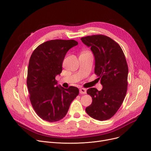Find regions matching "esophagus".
Segmentation results:
<instances>
[{
	"label": "esophagus",
	"mask_w": 151,
	"mask_h": 151,
	"mask_svg": "<svg viewBox=\"0 0 151 151\" xmlns=\"http://www.w3.org/2000/svg\"><path fill=\"white\" fill-rule=\"evenodd\" d=\"M79 93L81 94H86L87 93V90L84 88H81L79 89Z\"/></svg>",
	"instance_id": "obj_1"
}]
</instances>
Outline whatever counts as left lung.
<instances>
[{"instance_id":"left-lung-1","label":"left lung","mask_w":151,"mask_h":151,"mask_svg":"<svg viewBox=\"0 0 151 151\" xmlns=\"http://www.w3.org/2000/svg\"><path fill=\"white\" fill-rule=\"evenodd\" d=\"M91 47L95 58L94 73L101 79V91L88 88L91 104L86 108L87 113L98 120L111 118L125 99L128 88V67L125 54L114 40L104 35H92L81 38Z\"/></svg>"}]
</instances>
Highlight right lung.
<instances>
[{
    "instance_id": "right-lung-1",
    "label": "right lung",
    "mask_w": 151,
    "mask_h": 151,
    "mask_svg": "<svg viewBox=\"0 0 151 151\" xmlns=\"http://www.w3.org/2000/svg\"><path fill=\"white\" fill-rule=\"evenodd\" d=\"M78 44L74 40H52L39 45L31 55L26 83L34 111L44 120L55 122L62 119L79 94L76 87L55 86V76L62 72L65 54Z\"/></svg>"
}]
</instances>
